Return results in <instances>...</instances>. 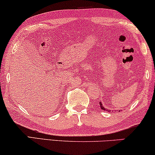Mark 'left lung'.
Returning a JSON list of instances; mask_svg holds the SVG:
<instances>
[{"label": "left lung", "mask_w": 155, "mask_h": 155, "mask_svg": "<svg viewBox=\"0 0 155 155\" xmlns=\"http://www.w3.org/2000/svg\"><path fill=\"white\" fill-rule=\"evenodd\" d=\"M99 105H100V107H101V109H103L104 111H107V109H106V108H104V107H103V105H102V103L101 102V101H99ZM119 111H120V110H119Z\"/></svg>", "instance_id": "1"}]
</instances>
